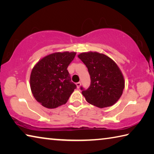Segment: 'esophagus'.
I'll list each match as a JSON object with an SVG mask.
<instances>
[{
	"label": "esophagus",
	"instance_id": "esophagus-1",
	"mask_svg": "<svg viewBox=\"0 0 154 154\" xmlns=\"http://www.w3.org/2000/svg\"><path fill=\"white\" fill-rule=\"evenodd\" d=\"M76 85H77V88H79L81 86V82H77L76 83Z\"/></svg>",
	"mask_w": 154,
	"mask_h": 154
}]
</instances>
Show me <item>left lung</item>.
<instances>
[{"label": "left lung", "instance_id": "8db88e82", "mask_svg": "<svg viewBox=\"0 0 154 154\" xmlns=\"http://www.w3.org/2000/svg\"><path fill=\"white\" fill-rule=\"evenodd\" d=\"M87 66L91 83L88 89L82 87V94L88 103L99 108L113 105L122 95L125 87L123 74L117 64L105 54L83 52L78 55Z\"/></svg>", "mask_w": 154, "mask_h": 154}]
</instances>
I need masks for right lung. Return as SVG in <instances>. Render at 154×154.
<instances>
[{
  "label": "right lung",
  "mask_w": 154,
  "mask_h": 154,
  "mask_svg": "<svg viewBox=\"0 0 154 154\" xmlns=\"http://www.w3.org/2000/svg\"><path fill=\"white\" fill-rule=\"evenodd\" d=\"M76 52H56L41 58L31 71V92L37 102L48 109L66 104L77 88L67 70Z\"/></svg>",
  "instance_id": "1"
}]
</instances>
